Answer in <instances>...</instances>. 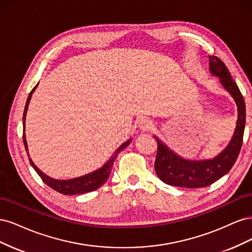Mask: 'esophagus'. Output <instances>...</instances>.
<instances>
[{"instance_id": "esophagus-1", "label": "esophagus", "mask_w": 252, "mask_h": 252, "mask_svg": "<svg viewBox=\"0 0 252 252\" xmlns=\"http://www.w3.org/2000/svg\"><path fill=\"white\" fill-rule=\"evenodd\" d=\"M152 126H154V125H152V121L147 119V118H144L139 122V127H140L141 130H143V131L150 130Z\"/></svg>"}]
</instances>
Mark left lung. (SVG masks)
Here are the masks:
<instances>
[{
    "label": "left lung",
    "instance_id": "1",
    "mask_svg": "<svg viewBox=\"0 0 252 252\" xmlns=\"http://www.w3.org/2000/svg\"><path fill=\"white\" fill-rule=\"evenodd\" d=\"M210 72L220 78L224 88L238 106V122L230 143L219 156L211 159L189 161L174 154L155 136L158 143L155 169L158 179L171 186L200 188L211 185L229 171L234 165L243 144L246 122V108L241 91L226 65L218 57L209 56Z\"/></svg>",
    "mask_w": 252,
    "mask_h": 252
}]
</instances>
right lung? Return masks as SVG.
Segmentation results:
<instances>
[{
  "instance_id": "obj_1",
  "label": "right lung",
  "mask_w": 252,
  "mask_h": 252,
  "mask_svg": "<svg viewBox=\"0 0 252 252\" xmlns=\"http://www.w3.org/2000/svg\"><path fill=\"white\" fill-rule=\"evenodd\" d=\"M37 87V85L34 86V88L30 91V94L28 95L27 102L25 105V109H24V114H23V128H24L25 131V120H26V113H27V109H28V105L30 102V98H32V95L33 94L34 89ZM23 141H24V146L25 149L28 154V147H27V142H26V135L25 132L23 133ZM131 139L128 140L127 142H125L124 144H122L121 146L116 150V152L111 156V158H109V161H107L103 167H101L100 169H96L95 171L82 175V177L79 178H74V179H70V180H56L52 179L48 175L45 174L44 172H42L37 167L33 164L32 159L29 158V162L32 164V166L33 167V169L36 171V173L40 175L42 181L46 184L47 186H49L50 188H52L56 191L65 194V195H72V194H81V193H86V192H90L94 191V190H96L97 188H100L104 183L107 181V179L109 178V174L111 172V168L113 166L114 161L118 157V155L120 152L123 150L125 147L128 146V144L130 143Z\"/></svg>"
}]
</instances>
